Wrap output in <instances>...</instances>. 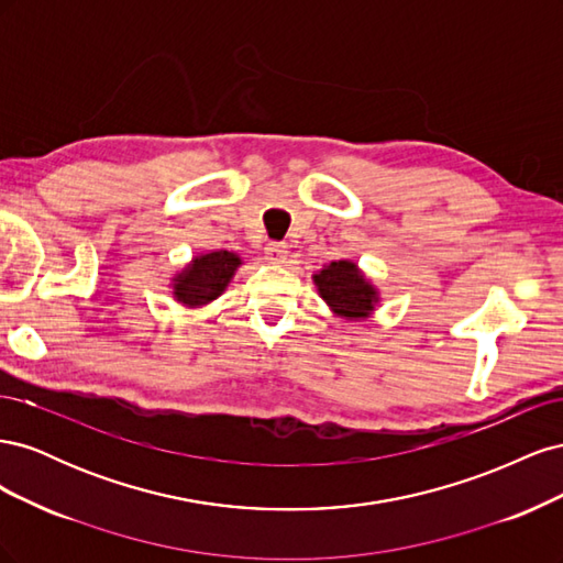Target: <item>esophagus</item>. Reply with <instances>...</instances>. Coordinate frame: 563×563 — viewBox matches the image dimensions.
<instances>
[{"mask_svg":"<svg viewBox=\"0 0 563 563\" xmlns=\"http://www.w3.org/2000/svg\"><path fill=\"white\" fill-rule=\"evenodd\" d=\"M286 244H282V242H269L267 246H265V258L269 261V263H284L286 261Z\"/></svg>","mask_w":563,"mask_h":563,"instance_id":"1","label":"esophagus"}]
</instances>
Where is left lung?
Returning <instances> with one entry per match:
<instances>
[{"mask_svg":"<svg viewBox=\"0 0 563 563\" xmlns=\"http://www.w3.org/2000/svg\"><path fill=\"white\" fill-rule=\"evenodd\" d=\"M319 296L345 319H366L376 310L378 291L352 261H333L312 277Z\"/></svg>","mask_w":563,"mask_h":563,"instance_id":"obj_1","label":"left lung"}]
</instances>
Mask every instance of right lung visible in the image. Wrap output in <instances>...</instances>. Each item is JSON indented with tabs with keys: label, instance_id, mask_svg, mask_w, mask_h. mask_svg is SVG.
<instances>
[{
	"label": "right lung",
	"instance_id": "obj_1",
	"mask_svg": "<svg viewBox=\"0 0 563 563\" xmlns=\"http://www.w3.org/2000/svg\"><path fill=\"white\" fill-rule=\"evenodd\" d=\"M242 258L232 251H211L192 258L174 277V298L185 308H201L225 291Z\"/></svg>",
	"mask_w": 563,
	"mask_h": 563
}]
</instances>
